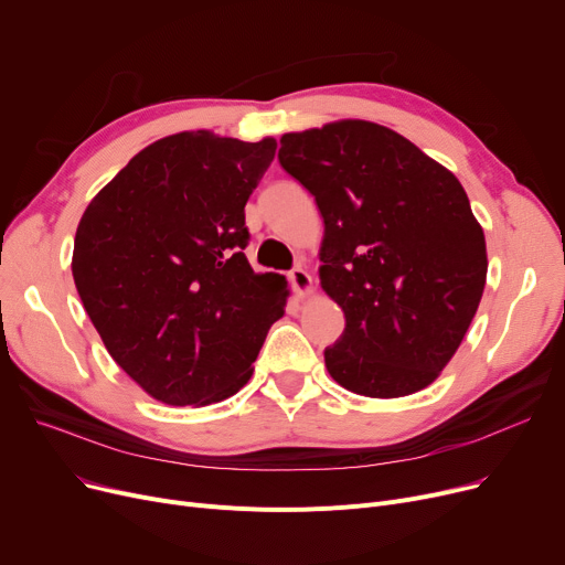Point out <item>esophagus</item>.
Listing matches in <instances>:
<instances>
[{"instance_id":"1","label":"esophagus","mask_w":565,"mask_h":565,"mask_svg":"<svg viewBox=\"0 0 565 565\" xmlns=\"http://www.w3.org/2000/svg\"><path fill=\"white\" fill-rule=\"evenodd\" d=\"M288 281L292 284L295 292H298V298H309L313 290V279L307 270H302V267H292L288 273Z\"/></svg>"}]
</instances>
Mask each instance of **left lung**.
Wrapping results in <instances>:
<instances>
[{
    "label": "left lung",
    "mask_w": 565,
    "mask_h": 565,
    "mask_svg": "<svg viewBox=\"0 0 565 565\" xmlns=\"http://www.w3.org/2000/svg\"><path fill=\"white\" fill-rule=\"evenodd\" d=\"M279 162L316 199L320 286L345 313L324 366L360 396L422 392L451 362L486 288V235L460 181L360 118L284 135Z\"/></svg>",
    "instance_id": "1"
}]
</instances>
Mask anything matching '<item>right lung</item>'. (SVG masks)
<instances>
[{
    "mask_svg": "<svg viewBox=\"0 0 565 565\" xmlns=\"http://www.w3.org/2000/svg\"><path fill=\"white\" fill-rule=\"evenodd\" d=\"M277 139L178 132L139 151L86 205L73 279L107 352L167 405L241 392L288 284L256 275L245 203Z\"/></svg>",
    "mask_w": 565,
    "mask_h": 565,
    "instance_id": "add662e5",
    "label": "right lung"
}]
</instances>
